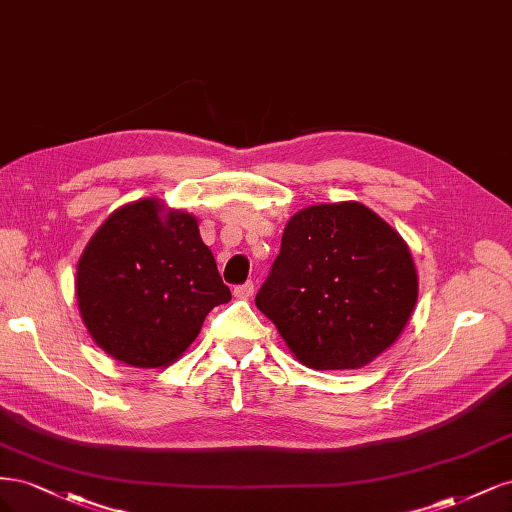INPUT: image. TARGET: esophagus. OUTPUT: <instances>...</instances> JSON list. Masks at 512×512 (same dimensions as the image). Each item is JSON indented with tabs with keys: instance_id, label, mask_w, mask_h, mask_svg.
Wrapping results in <instances>:
<instances>
[{
	"instance_id": "34e87169",
	"label": "esophagus",
	"mask_w": 512,
	"mask_h": 512,
	"mask_svg": "<svg viewBox=\"0 0 512 512\" xmlns=\"http://www.w3.org/2000/svg\"><path fill=\"white\" fill-rule=\"evenodd\" d=\"M232 294H235L237 299H250L252 294H254V284L252 282L239 284V286H235V290H232Z\"/></svg>"
}]
</instances>
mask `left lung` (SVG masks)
Listing matches in <instances>:
<instances>
[{
	"label": "left lung",
	"mask_w": 512,
	"mask_h": 512,
	"mask_svg": "<svg viewBox=\"0 0 512 512\" xmlns=\"http://www.w3.org/2000/svg\"><path fill=\"white\" fill-rule=\"evenodd\" d=\"M418 297L406 241L361 203L314 205L284 228L256 305L312 369H359L404 331Z\"/></svg>",
	"instance_id": "obj_1"
}]
</instances>
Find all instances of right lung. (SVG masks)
<instances>
[{
	"instance_id": "1",
	"label": "right lung",
	"mask_w": 512,
	"mask_h": 512,
	"mask_svg": "<svg viewBox=\"0 0 512 512\" xmlns=\"http://www.w3.org/2000/svg\"><path fill=\"white\" fill-rule=\"evenodd\" d=\"M76 299L104 352L149 369L181 356L230 290L192 215H162L160 200L145 198L108 215L91 237L76 267Z\"/></svg>"
}]
</instances>
